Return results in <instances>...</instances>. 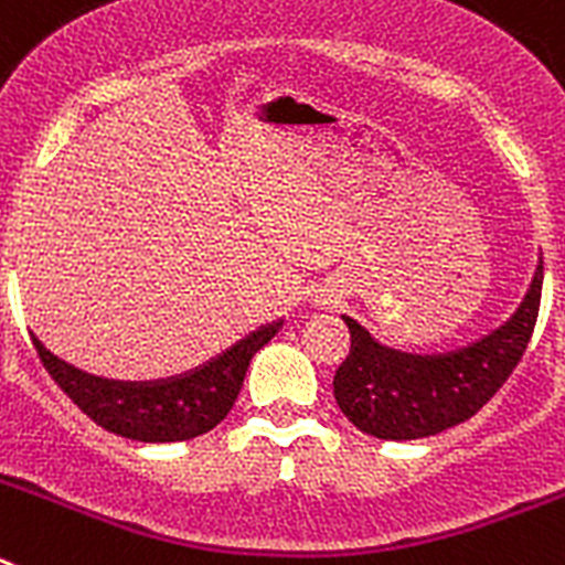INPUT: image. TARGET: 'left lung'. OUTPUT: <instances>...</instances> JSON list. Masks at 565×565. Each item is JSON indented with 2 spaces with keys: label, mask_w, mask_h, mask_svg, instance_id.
I'll list each match as a JSON object with an SVG mask.
<instances>
[{
  "label": "left lung",
  "mask_w": 565,
  "mask_h": 565,
  "mask_svg": "<svg viewBox=\"0 0 565 565\" xmlns=\"http://www.w3.org/2000/svg\"><path fill=\"white\" fill-rule=\"evenodd\" d=\"M543 259L518 311L478 342L447 353L387 348L342 317L351 353L333 376V396L348 422L384 441H413L476 416L515 371L541 311Z\"/></svg>",
  "instance_id": "8db88e82"
}]
</instances>
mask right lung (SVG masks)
<instances>
[{
	"instance_id": "right-lung-1",
	"label": "right lung",
	"mask_w": 565,
	"mask_h": 565,
	"mask_svg": "<svg viewBox=\"0 0 565 565\" xmlns=\"http://www.w3.org/2000/svg\"><path fill=\"white\" fill-rule=\"evenodd\" d=\"M279 328L282 319L259 326L201 367L158 382L93 376L53 356L36 337L33 344L50 376L98 427L132 441L167 444L203 436L228 416L246 379L248 362L263 344L271 342Z\"/></svg>"
}]
</instances>
